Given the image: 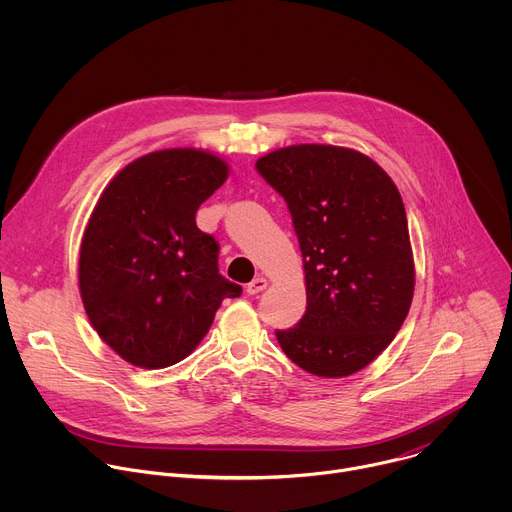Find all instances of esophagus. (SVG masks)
Returning a JSON list of instances; mask_svg holds the SVG:
<instances>
[{
    "mask_svg": "<svg viewBox=\"0 0 512 512\" xmlns=\"http://www.w3.org/2000/svg\"><path fill=\"white\" fill-rule=\"evenodd\" d=\"M267 287V279L265 277H255L251 283H247V294L249 296H257Z\"/></svg>",
    "mask_w": 512,
    "mask_h": 512,
    "instance_id": "obj_1",
    "label": "esophagus"
}]
</instances>
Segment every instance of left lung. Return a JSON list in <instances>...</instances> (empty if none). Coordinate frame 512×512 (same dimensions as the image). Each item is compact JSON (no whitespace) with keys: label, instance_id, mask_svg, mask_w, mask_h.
<instances>
[{"label":"left lung","instance_id":"obj_1","mask_svg":"<svg viewBox=\"0 0 512 512\" xmlns=\"http://www.w3.org/2000/svg\"><path fill=\"white\" fill-rule=\"evenodd\" d=\"M255 168L283 196L304 257L306 314L277 342L316 377H348L391 344L413 300L401 194L377 162L338 145H289Z\"/></svg>","mask_w":512,"mask_h":512}]
</instances>
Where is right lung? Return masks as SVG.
<instances>
[{
  "label": "right lung",
  "instance_id": "right-lung-1",
  "mask_svg": "<svg viewBox=\"0 0 512 512\" xmlns=\"http://www.w3.org/2000/svg\"><path fill=\"white\" fill-rule=\"evenodd\" d=\"M218 156L174 148L127 164L103 190L83 235L79 287L97 334L127 362L164 369L206 336L243 287L218 273V243L196 227L223 186Z\"/></svg>",
  "mask_w": 512,
  "mask_h": 512
}]
</instances>
